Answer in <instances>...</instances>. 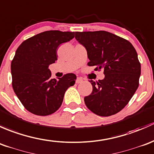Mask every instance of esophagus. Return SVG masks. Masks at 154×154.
I'll list each match as a JSON object with an SVG mask.
<instances>
[{
	"mask_svg": "<svg viewBox=\"0 0 154 154\" xmlns=\"http://www.w3.org/2000/svg\"><path fill=\"white\" fill-rule=\"evenodd\" d=\"M83 82V79L81 77H78L76 81H75V82H76V84H79V83H82V82Z\"/></svg>",
	"mask_w": 154,
	"mask_h": 154,
	"instance_id": "1",
	"label": "esophagus"
}]
</instances>
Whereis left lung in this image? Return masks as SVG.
<instances>
[{"label":"left lung","instance_id":"1","mask_svg":"<svg viewBox=\"0 0 154 154\" xmlns=\"http://www.w3.org/2000/svg\"><path fill=\"white\" fill-rule=\"evenodd\" d=\"M86 48L88 66L104 69V79L90 81L93 91L85 97L89 110L101 116L114 115L128 104L139 87L141 64L131 42L106 31L75 32Z\"/></svg>","mask_w":154,"mask_h":154}]
</instances>
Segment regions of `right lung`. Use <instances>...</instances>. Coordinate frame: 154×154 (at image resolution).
Segmentation results:
<instances>
[{"mask_svg":"<svg viewBox=\"0 0 154 154\" xmlns=\"http://www.w3.org/2000/svg\"><path fill=\"white\" fill-rule=\"evenodd\" d=\"M74 32L50 30L21 43L11 63L12 88L25 108L38 116H48L61 107L64 93L75 85L76 75L51 79L50 64L57 60L60 44L69 42Z\"/></svg>","mask_w":154,"mask_h":154,"instance_id":"right-lung-1","label":"right lung"}]
</instances>
